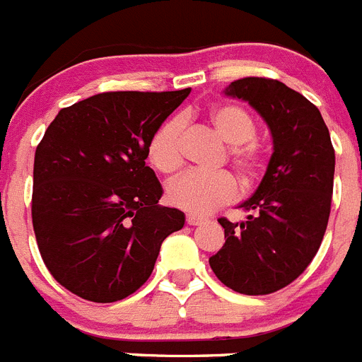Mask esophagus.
Listing matches in <instances>:
<instances>
[{
    "label": "esophagus",
    "mask_w": 362,
    "mask_h": 362,
    "mask_svg": "<svg viewBox=\"0 0 362 362\" xmlns=\"http://www.w3.org/2000/svg\"><path fill=\"white\" fill-rule=\"evenodd\" d=\"M187 223L192 226H197V225H204V223H206V219H204V217H199V216H194V214H188Z\"/></svg>",
    "instance_id": "1"
}]
</instances>
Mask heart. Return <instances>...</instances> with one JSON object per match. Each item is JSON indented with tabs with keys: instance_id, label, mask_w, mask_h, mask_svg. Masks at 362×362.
<instances>
[{
	"instance_id": "obj_1",
	"label": "heart",
	"mask_w": 362,
	"mask_h": 362,
	"mask_svg": "<svg viewBox=\"0 0 362 362\" xmlns=\"http://www.w3.org/2000/svg\"><path fill=\"white\" fill-rule=\"evenodd\" d=\"M209 121L223 141L228 143L226 158L245 185L263 174L267 150L257 139V123L250 112L238 103H221L209 110ZM183 119L170 117L158 127L148 143V159L161 174H174L183 165ZM238 194V185L228 172L203 174L185 172L166 187V201L179 210L203 216L226 204Z\"/></svg>"
}]
</instances>
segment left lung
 <instances>
[{
	"mask_svg": "<svg viewBox=\"0 0 362 362\" xmlns=\"http://www.w3.org/2000/svg\"><path fill=\"white\" fill-rule=\"evenodd\" d=\"M226 95L263 116L274 153L255 194L241 204L250 212L246 221L217 219L226 241L210 267L233 292L267 296L296 281L317 254L330 217L335 152L319 108L284 83L243 78Z\"/></svg>",
	"mask_w": 362,
	"mask_h": 362,
	"instance_id": "obj_1",
	"label": "left lung"
}]
</instances>
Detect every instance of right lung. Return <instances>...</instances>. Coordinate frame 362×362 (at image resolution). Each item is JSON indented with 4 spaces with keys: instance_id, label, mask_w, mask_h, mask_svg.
I'll return each instance as SVG.
<instances>
[{
    "instance_id": "1",
    "label": "right lung",
    "mask_w": 362,
    "mask_h": 362,
    "mask_svg": "<svg viewBox=\"0 0 362 362\" xmlns=\"http://www.w3.org/2000/svg\"><path fill=\"white\" fill-rule=\"evenodd\" d=\"M190 88L103 92L59 110L34 158L32 226L54 279L92 303L141 288L185 214L161 206L145 165L159 124Z\"/></svg>"
}]
</instances>
